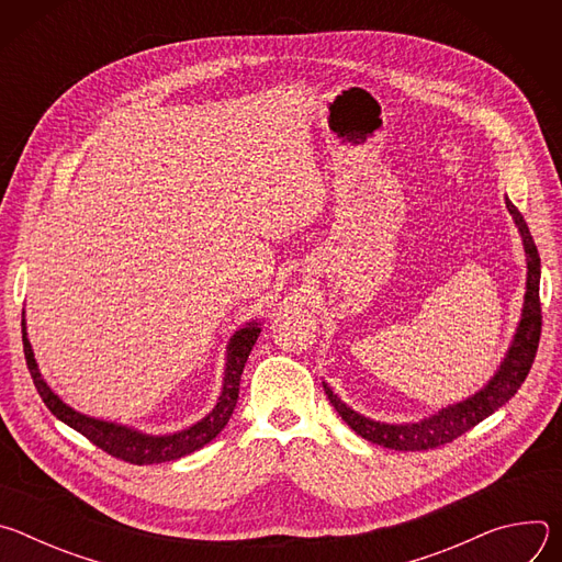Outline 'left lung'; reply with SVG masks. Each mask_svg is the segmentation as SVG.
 Wrapping results in <instances>:
<instances>
[{
  "mask_svg": "<svg viewBox=\"0 0 562 562\" xmlns=\"http://www.w3.org/2000/svg\"><path fill=\"white\" fill-rule=\"evenodd\" d=\"M507 211L514 217V224L518 226V233L522 237V247H525V258H527V282H525V300L520 308V319L516 334L512 338V345L501 360L496 373L487 380L483 389H477L473 395L460 400V403L447 405L438 409L436 414L416 420V423H403V425H391V423H380L371 420L356 409H351L347 403L334 393V389L323 382L327 397L331 400V405L336 412L342 416V420L364 440L373 445H382L386 449L395 451H423V449H434L440 445L451 442L453 438L462 436L477 423H483L490 418L494 412H498L507 400L516 395L520 384L525 382L536 351H538V340H540V256L533 245V237L529 233V226L520 211L512 204L509 198H505Z\"/></svg>",
  "mask_w": 562,
  "mask_h": 562,
  "instance_id": "1",
  "label": "left lung"
}]
</instances>
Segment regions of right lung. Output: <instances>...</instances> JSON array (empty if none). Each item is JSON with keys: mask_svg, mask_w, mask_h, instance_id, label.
<instances>
[{"mask_svg": "<svg viewBox=\"0 0 562 562\" xmlns=\"http://www.w3.org/2000/svg\"><path fill=\"white\" fill-rule=\"evenodd\" d=\"M262 331L260 319H251V323L239 327L228 345H226V364H224V378H222V391L217 395L215 407L195 425L176 431V434H162L153 436L144 434L139 429H133L128 425L93 418L87 414L75 412L70 405L46 384L44 375L40 373L33 347L29 342L26 334V311H22V342H24V356L31 371V378L35 382L37 393L42 395L44 405L50 409V414L68 425L70 429L79 431L85 438H89L95 447L104 449L106 453L131 462V464H157V462H169L178 460L182 456H189L204 445H209L228 423L235 403H237V391H239V378H243V369L249 360V353Z\"/></svg>", "mask_w": 562, "mask_h": 562, "instance_id": "right-lung-1", "label": "right lung"}]
</instances>
